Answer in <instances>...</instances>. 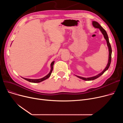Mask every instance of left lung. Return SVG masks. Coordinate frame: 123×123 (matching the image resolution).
Here are the masks:
<instances>
[{"instance_id":"left-lung-1","label":"left lung","mask_w":123,"mask_h":123,"mask_svg":"<svg viewBox=\"0 0 123 123\" xmlns=\"http://www.w3.org/2000/svg\"><path fill=\"white\" fill-rule=\"evenodd\" d=\"M92 24H93V26L95 28H99L100 31H101V32L102 33V34H103V35H104V37L105 38V39H106V41H107V45H108V48H109V60H108V64L106 66V67L105 68V69L103 71L99 74L98 75H96L95 76H94V77H90V78H84V77H80V76H76L77 77H78V78L82 79V80H85V81H91V80H94L97 78H98V77H99L100 76H101L103 73H104L106 70H107L108 69V68H109L110 67V64H111V55H112V48H111V45H110V43L109 42V38H108V34L107 33V32L106 31V30L103 28L96 21H93L92 22Z\"/></svg>"}]
</instances>
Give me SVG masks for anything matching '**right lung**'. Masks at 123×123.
<instances>
[{"label":"right lung","instance_id":"right-lung-1","mask_svg":"<svg viewBox=\"0 0 123 123\" xmlns=\"http://www.w3.org/2000/svg\"><path fill=\"white\" fill-rule=\"evenodd\" d=\"M54 61H53L51 63V70H50V72H49V73L46 75V76H45L44 77H43V78H41V79H27V78H23L24 79L27 80L30 82H32V83H39V82H41L45 80H46L47 79H48L49 77L50 76L51 74V73L52 72V70H53V65H54Z\"/></svg>","mask_w":123,"mask_h":123}]
</instances>
